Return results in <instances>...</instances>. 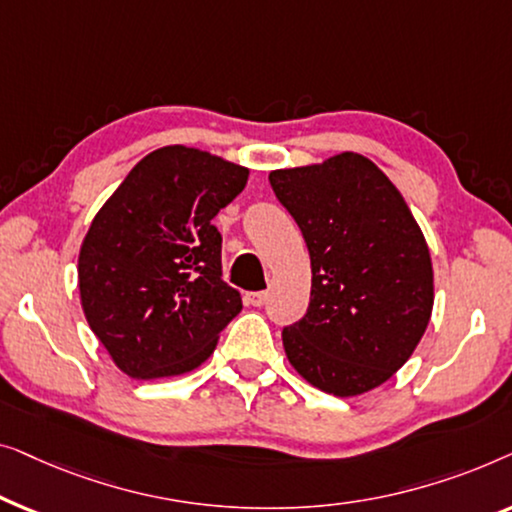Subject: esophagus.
<instances>
[{"label": "esophagus", "mask_w": 512, "mask_h": 512, "mask_svg": "<svg viewBox=\"0 0 512 512\" xmlns=\"http://www.w3.org/2000/svg\"><path fill=\"white\" fill-rule=\"evenodd\" d=\"M266 299H269V294L266 292H248L246 294V301L250 306H264Z\"/></svg>", "instance_id": "esophagus-1"}]
</instances>
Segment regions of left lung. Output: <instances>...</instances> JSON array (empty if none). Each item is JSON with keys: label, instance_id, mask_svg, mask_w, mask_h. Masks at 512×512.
<instances>
[{"label": "left lung", "instance_id": "8db88e82", "mask_svg": "<svg viewBox=\"0 0 512 512\" xmlns=\"http://www.w3.org/2000/svg\"><path fill=\"white\" fill-rule=\"evenodd\" d=\"M269 181L311 255V304L283 329L294 371L334 397L387 383L434 308L431 255L401 192L359 153L276 169Z\"/></svg>", "mask_w": 512, "mask_h": 512}]
</instances>
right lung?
<instances>
[{
    "label": "right lung",
    "mask_w": 512,
    "mask_h": 512,
    "mask_svg": "<svg viewBox=\"0 0 512 512\" xmlns=\"http://www.w3.org/2000/svg\"><path fill=\"white\" fill-rule=\"evenodd\" d=\"M248 174L206 150L164 146L99 208L78 253V290L90 329L129 378L197 369L241 313L213 218Z\"/></svg>",
    "instance_id": "right-lung-1"
}]
</instances>
